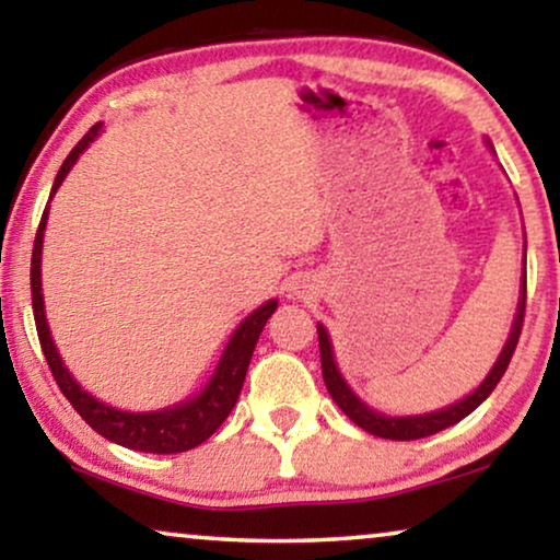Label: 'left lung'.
Instances as JSON below:
<instances>
[{"instance_id":"1","label":"left lung","mask_w":560,"mask_h":560,"mask_svg":"<svg viewBox=\"0 0 560 560\" xmlns=\"http://www.w3.org/2000/svg\"><path fill=\"white\" fill-rule=\"evenodd\" d=\"M525 298H527V278H523V288H520V303H517V313H515V324H512L510 339L504 343L502 354L497 357V362L492 366V372L487 374V380L474 389L471 395H466L464 400H458L456 405H448V408L435 410V412H425V416H408V418H389L382 416V412L366 408V405L359 400V397L351 393L347 382H343L341 372L336 370L334 362V349L331 341H328L326 328L318 324V347H320V372H324V382L328 395L334 397V402L347 412L349 420H354L359 428H364L366 433L380 435V439H389V441H416V439H425V435H433L443 431V428L456 425L458 420H464L469 412L479 408L481 402L492 395V389L497 387V382L502 380V374L508 372V364L512 354H515L520 331H523V318H525Z\"/></svg>"}]
</instances>
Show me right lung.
<instances>
[{
    "label": "right lung",
    "mask_w": 560,
    "mask_h": 560,
    "mask_svg": "<svg viewBox=\"0 0 560 560\" xmlns=\"http://www.w3.org/2000/svg\"><path fill=\"white\" fill-rule=\"evenodd\" d=\"M98 129H102V125L91 127L89 132L83 135V140L71 150V155L63 160V165H60V171L56 175V183H52L50 198L60 188V183L66 180L68 171L75 165L81 152L89 148V142H94ZM45 224H48V206H45L40 226H37L33 262H30V290H33L35 328L37 339H40L45 362H48L52 372V380L58 382L60 393L68 397L73 410L79 412L96 433H102L104 439L119 443V446L125 448L144 451V454H180V451L196 448L198 443H203L209 435L217 433V428L224 423L226 416L236 405L244 377H247V366L252 362V351L257 347V339L259 334H262L267 318L272 316L275 308H278V301H267L242 320V326L236 328L232 339H229L224 357H221L217 372H213L211 382L203 387L201 395L155 412H125L109 408V405L96 400L94 395H89L86 389L73 380V374L63 366V359H60L56 343L50 339L40 282Z\"/></svg>",
    "instance_id": "add662e5"
}]
</instances>
